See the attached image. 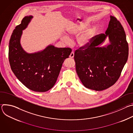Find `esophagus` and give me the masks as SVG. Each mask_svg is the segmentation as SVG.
I'll return each mask as SVG.
<instances>
[{"mask_svg": "<svg viewBox=\"0 0 133 133\" xmlns=\"http://www.w3.org/2000/svg\"><path fill=\"white\" fill-rule=\"evenodd\" d=\"M69 57H70V58H74V52L73 51H71V52L70 53V54L69 55Z\"/></svg>", "mask_w": 133, "mask_h": 133, "instance_id": "1", "label": "esophagus"}]
</instances>
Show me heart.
Here are the masks:
<instances>
[{
	"label": "heart",
	"instance_id": "heart-1",
	"mask_svg": "<svg viewBox=\"0 0 133 133\" xmlns=\"http://www.w3.org/2000/svg\"><path fill=\"white\" fill-rule=\"evenodd\" d=\"M88 23H83L79 25H75L68 31V34L71 36H77L83 32L88 27ZM96 29L95 27L88 28L84 32L80 35L77 38V43L81 47L87 46L91 41L92 37L95 32ZM64 39L66 42L69 41V38L67 36L64 37Z\"/></svg>",
	"mask_w": 133,
	"mask_h": 133
}]
</instances>
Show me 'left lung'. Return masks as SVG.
Instances as JSON below:
<instances>
[{"instance_id":"obj_1","label":"left lung","mask_w":133,"mask_h":133,"mask_svg":"<svg viewBox=\"0 0 133 133\" xmlns=\"http://www.w3.org/2000/svg\"><path fill=\"white\" fill-rule=\"evenodd\" d=\"M110 19L105 34L93 37L87 46L74 53L76 70L83 85L96 91L106 89L120 77L128 56V45L124 29L117 19ZM109 37L110 44L100 45Z\"/></svg>"}]
</instances>
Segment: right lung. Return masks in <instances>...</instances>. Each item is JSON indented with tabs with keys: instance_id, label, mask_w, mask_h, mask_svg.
Masks as SVG:
<instances>
[{
	"instance_id": "obj_1",
	"label": "right lung",
	"mask_w": 133,
	"mask_h": 133,
	"mask_svg": "<svg viewBox=\"0 0 133 133\" xmlns=\"http://www.w3.org/2000/svg\"><path fill=\"white\" fill-rule=\"evenodd\" d=\"M33 16L25 17L17 26L9 43V61L16 77L28 89L37 92H45L55 84L62 65L68 58L71 49L57 48L52 45L44 50L28 53L21 46V38Z\"/></svg>"
}]
</instances>
